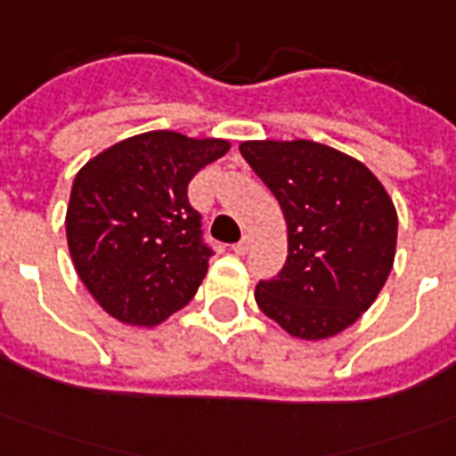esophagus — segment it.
Wrapping results in <instances>:
<instances>
[{
  "instance_id": "esophagus-1",
  "label": "esophagus",
  "mask_w": 456,
  "mask_h": 456,
  "mask_svg": "<svg viewBox=\"0 0 456 456\" xmlns=\"http://www.w3.org/2000/svg\"><path fill=\"white\" fill-rule=\"evenodd\" d=\"M250 242H252L250 235H242L240 240L232 245V252H235V255H245V252L250 250Z\"/></svg>"
}]
</instances>
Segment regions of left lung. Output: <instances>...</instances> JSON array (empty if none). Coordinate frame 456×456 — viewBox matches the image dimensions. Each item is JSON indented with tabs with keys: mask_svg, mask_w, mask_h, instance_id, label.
Returning a JSON list of instances; mask_svg holds the SVG:
<instances>
[{
	"mask_svg": "<svg viewBox=\"0 0 456 456\" xmlns=\"http://www.w3.org/2000/svg\"><path fill=\"white\" fill-rule=\"evenodd\" d=\"M242 158L277 196L289 255L262 279V314L301 340L338 335L374 304L396 255V208L371 172L314 141H250Z\"/></svg>",
	"mask_w": 456,
	"mask_h": 456,
	"instance_id": "left-lung-1",
	"label": "left lung"
}]
</instances>
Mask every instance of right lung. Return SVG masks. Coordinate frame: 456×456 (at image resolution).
Listing matches in <instances>:
<instances>
[{
	"mask_svg": "<svg viewBox=\"0 0 456 456\" xmlns=\"http://www.w3.org/2000/svg\"><path fill=\"white\" fill-rule=\"evenodd\" d=\"M225 151L228 142L216 138L151 131L79 169L65 221L69 255L106 314L158 325L191 301L214 248L187 187Z\"/></svg>",
	"mask_w": 456,
	"mask_h": 456,
	"instance_id": "obj_1",
	"label": "right lung"
}]
</instances>
